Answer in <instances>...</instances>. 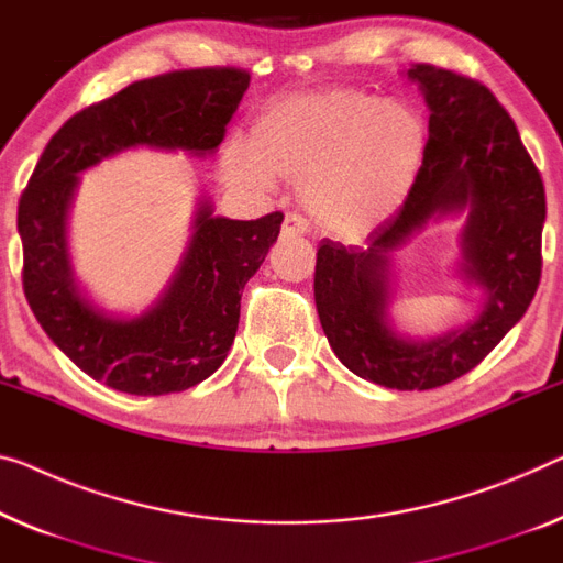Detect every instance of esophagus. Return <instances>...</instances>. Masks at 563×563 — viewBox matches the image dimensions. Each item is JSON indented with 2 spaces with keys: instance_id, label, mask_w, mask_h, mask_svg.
Wrapping results in <instances>:
<instances>
[{
  "instance_id": "1",
  "label": "esophagus",
  "mask_w": 563,
  "mask_h": 563,
  "mask_svg": "<svg viewBox=\"0 0 563 563\" xmlns=\"http://www.w3.org/2000/svg\"><path fill=\"white\" fill-rule=\"evenodd\" d=\"M308 232V222L300 214H285L283 220V238H300Z\"/></svg>"
}]
</instances>
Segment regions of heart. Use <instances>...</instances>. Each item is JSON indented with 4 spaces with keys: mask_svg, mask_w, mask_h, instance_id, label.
Segmentation results:
<instances>
[{
    "mask_svg": "<svg viewBox=\"0 0 563 563\" xmlns=\"http://www.w3.org/2000/svg\"><path fill=\"white\" fill-rule=\"evenodd\" d=\"M427 125L415 106L354 88L275 100L253 125V148L232 146L234 179L265 187L271 174L303 181L321 228L374 230L397 212L419 172Z\"/></svg>",
    "mask_w": 563,
    "mask_h": 563,
    "instance_id": "b5f03b06",
    "label": "heart"
}]
</instances>
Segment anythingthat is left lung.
Instances as JSON below:
<instances>
[{"label":"left lung","mask_w":563,"mask_h":563,"mask_svg":"<svg viewBox=\"0 0 563 563\" xmlns=\"http://www.w3.org/2000/svg\"><path fill=\"white\" fill-rule=\"evenodd\" d=\"M407 75L432 111L412 189L366 247L321 242L313 290L325 339L349 372L387 389L424 391L481 364L531 306L547 195L514 119L483 82L427 63ZM463 208L466 274L486 288L482 316L438 340H399L383 321L388 253L427 219Z\"/></svg>","instance_id":"1"}]
</instances>
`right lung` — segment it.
<instances>
[{"label":"right lung","mask_w":563,"mask_h":563,"mask_svg":"<svg viewBox=\"0 0 563 563\" xmlns=\"http://www.w3.org/2000/svg\"><path fill=\"white\" fill-rule=\"evenodd\" d=\"M250 86L240 67H191L136 80L82 108L49 139L16 207L22 288L55 346L96 382L139 397L197 387L228 358L245 283L278 240L283 212L260 220L212 217L201 205L195 238L164 298L123 321L80 296L65 247V214L78 172L129 146L181 148L195 156L222 144Z\"/></svg>","instance_id":"obj_1"}]
</instances>
